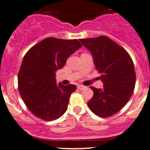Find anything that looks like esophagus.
Segmentation results:
<instances>
[{
    "mask_svg": "<svg viewBox=\"0 0 150 150\" xmlns=\"http://www.w3.org/2000/svg\"><path fill=\"white\" fill-rule=\"evenodd\" d=\"M85 86H83V85H77V89H80V90H82V89H85Z\"/></svg>",
    "mask_w": 150,
    "mask_h": 150,
    "instance_id": "34e87169",
    "label": "esophagus"
}]
</instances>
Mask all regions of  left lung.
<instances>
[{"label":"left lung","instance_id":"8db88e82","mask_svg":"<svg viewBox=\"0 0 150 150\" xmlns=\"http://www.w3.org/2000/svg\"><path fill=\"white\" fill-rule=\"evenodd\" d=\"M80 40L92 53L104 86L103 89L90 87L94 95L87 105L98 116H113L128 103L135 89L132 58L122 46L105 36Z\"/></svg>","mask_w":150,"mask_h":150}]
</instances>
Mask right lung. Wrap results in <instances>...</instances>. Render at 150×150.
<instances>
[{
  "label": "right lung",
  "instance_id": "add662e5",
  "mask_svg": "<svg viewBox=\"0 0 150 150\" xmlns=\"http://www.w3.org/2000/svg\"><path fill=\"white\" fill-rule=\"evenodd\" d=\"M82 44L77 39L48 37L26 53L18 73V89L27 108L46 121L58 119L68 108L74 85H56V71Z\"/></svg>",
  "mask_w": 150,
  "mask_h": 150
}]
</instances>
